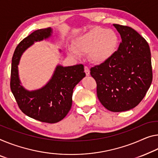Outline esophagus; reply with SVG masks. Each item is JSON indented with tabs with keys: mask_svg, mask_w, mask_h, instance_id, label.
Masks as SVG:
<instances>
[{
	"mask_svg": "<svg viewBox=\"0 0 158 158\" xmlns=\"http://www.w3.org/2000/svg\"><path fill=\"white\" fill-rule=\"evenodd\" d=\"M84 71H85V73L86 76H89V69L87 66V65H85V66H84Z\"/></svg>",
	"mask_w": 158,
	"mask_h": 158,
	"instance_id": "34e87169",
	"label": "esophagus"
}]
</instances>
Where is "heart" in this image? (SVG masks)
Masks as SVG:
<instances>
[{"mask_svg":"<svg viewBox=\"0 0 158 158\" xmlns=\"http://www.w3.org/2000/svg\"><path fill=\"white\" fill-rule=\"evenodd\" d=\"M118 44V37L112 30L96 27L81 35L74 44L75 52L89 53L93 62L102 63L114 54Z\"/></svg>","mask_w":158,"mask_h":158,"instance_id":"b5f03b06","label":"heart"}]
</instances>
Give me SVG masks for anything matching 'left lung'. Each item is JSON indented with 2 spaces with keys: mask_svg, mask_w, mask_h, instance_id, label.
Masks as SVG:
<instances>
[{
  "mask_svg": "<svg viewBox=\"0 0 158 158\" xmlns=\"http://www.w3.org/2000/svg\"><path fill=\"white\" fill-rule=\"evenodd\" d=\"M120 34L118 50L108 60L90 69L97 83L101 104L114 112L136 106L152 81L151 54L148 44L133 28L114 24Z\"/></svg>",
  "mask_w": 158,
  "mask_h": 158,
  "instance_id": "1",
  "label": "left lung"
}]
</instances>
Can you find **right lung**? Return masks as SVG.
Returning <instances> with one entry per match:
<instances>
[{"instance_id": "right-lung-1", "label": "right lung", "mask_w": 158, "mask_h": 158, "mask_svg": "<svg viewBox=\"0 0 158 158\" xmlns=\"http://www.w3.org/2000/svg\"><path fill=\"white\" fill-rule=\"evenodd\" d=\"M52 32L51 28L42 29L22 40L15 50L10 73V89L20 110L31 118L48 123L59 122L67 115L72 106L74 87L85 76L82 64L58 65L52 78L42 89L29 92L20 85L18 65L22 54L34 42L49 37Z\"/></svg>"}]
</instances>
